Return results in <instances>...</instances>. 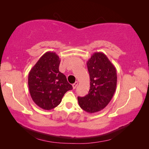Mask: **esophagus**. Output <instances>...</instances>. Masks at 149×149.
<instances>
[{
  "mask_svg": "<svg viewBox=\"0 0 149 149\" xmlns=\"http://www.w3.org/2000/svg\"><path fill=\"white\" fill-rule=\"evenodd\" d=\"M77 85H78V82H77V81H76L74 84H72L73 89H74H74H75V88H76V87H77Z\"/></svg>",
  "mask_w": 149,
  "mask_h": 149,
  "instance_id": "1",
  "label": "esophagus"
}]
</instances>
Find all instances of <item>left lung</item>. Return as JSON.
Masks as SVG:
<instances>
[{"mask_svg":"<svg viewBox=\"0 0 149 149\" xmlns=\"http://www.w3.org/2000/svg\"><path fill=\"white\" fill-rule=\"evenodd\" d=\"M90 87L86 96L77 98L79 105L85 111L93 113L106 107L115 92L116 70L103 52H95L86 63Z\"/></svg>","mask_w":149,"mask_h":149,"instance_id":"obj_1","label":"left lung"}]
</instances>
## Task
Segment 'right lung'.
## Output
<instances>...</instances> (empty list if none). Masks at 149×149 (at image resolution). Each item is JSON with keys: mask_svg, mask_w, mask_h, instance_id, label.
Masks as SVG:
<instances>
[{"mask_svg": "<svg viewBox=\"0 0 149 149\" xmlns=\"http://www.w3.org/2000/svg\"><path fill=\"white\" fill-rule=\"evenodd\" d=\"M60 61L56 52H47L29 72L28 86L31 98L43 109L58 106L66 91L72 90L65 75L59 71Z\"/></svg>", "mask_w": 149, "mask_h": 149, "instance_id": "add662e5", "label": "right lung"}]
</instances>
